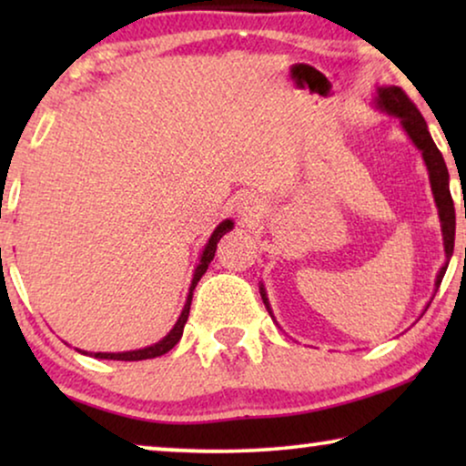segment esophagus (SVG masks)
I'll return each instance as SVG.
<instances>
[{
	"mask_svg": "<svg viewBox=\"0 0 466 466\" xmlns=\"http://www.w3.org/2000/svg\"><path fill=\"white\" fill-rule=\"evenodd\" d=\"M239 214L241 216H246V218H258L260 214V206H258V201H254V199H250V197H248V199H244L241 201V206H239Z\"/></svg>",
	"mask_w": 466,
	"mask_h": 466,
	"instance_id": "1",
	"label": "esophagus"
}]
</instances>
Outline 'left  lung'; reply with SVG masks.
<instances>
[{
    "label": "left lung",
    "mask_w": 466,
    "mask_h": 466,
    "mask_svg": "<svg viewBox=\"0 0 466 466\" xmlns=\"http://www.w3.org/2000/svg\"><path fill=\"white\" fill-rule=\"evenodd\" d=\"M375 106L380 110H384L392 116H397L403 125V129L416 148L422 152V158L426 163V169H429V180H431V188H432V197H435L437 209H439V220H441V233H443V248H445V265L439 271L435 286L439 289L441 279L445 276V269H448L451 252H454V235H456V209H454V201H451V193H450V174L448 167H445L443 155L439 152V148L432 142L429 127H426V120L416 104L407 97L403 88L399 86H380L378 88V97H375ZM260 297L269 309V301H267L265 289L260 286ZM271 314V309H269Z\"/></svg>",
    "instance_id": "left-lung-1"
}]
</instances>
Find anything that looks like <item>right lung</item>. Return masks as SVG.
Returning a JSON list of instances; mask_svg holds the SVG:
<instances>
[{
	"mask_svg": "<svg viewBox=\"0 0 466 466\" xmlns=\"http://www.w3.org/2000/svg\"><path fill=\"white\" fill-rule=\"evenodd\" d=\"M233 228V222L231 220H222L218 227L214 228L212 238L208 239L206 248H203V254L199 258V265H197V269L193 273V282H190V289H188V297H187V303H184V309L180 318H177V322L174 324V329L169 330L167 335L163 337L161 341L155 343V346H148V348H142V350H131V352H93L91 356H95V359H106V360H146V359H157V356H163L165 352H169L171 348L176 346L177 341H180L182 337V330H184V324H187L188 320V311H190V301H193V290L197 282H199L203 273L208 271V265L212 263L214 260V252H216V246H218V241L222 235H225L227 231H231ZM80 352V350H78ZM86 354V352H82Z\"/></svg>",
	"mask_w": 466,
	"mask_h": 466,
	"instance_id": "1",
	"label": "right lung"
}]
</instances>
